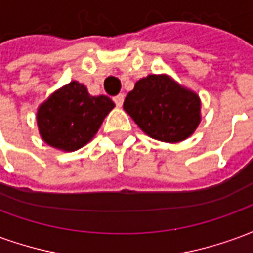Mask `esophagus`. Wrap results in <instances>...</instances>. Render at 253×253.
I'll return each instance as SVG.
<instances>
[{
  "label": "esophagus",
  "mask_w": 253,
  "mask_h": 253,
  "mask_svg": "<svg viewBox=\"0 0 253 253\" xmlns=\"http://www.w3.org/2000/svg\"><path fill=\"white\" fill-rule=\"evenodd\" d=\"M123 100H125V96H123L122 93L115 96V97H114V101H115L116 107H122V104H123Z\"/></svg>",
  "instance_id": "obj_1"
}]
</instances>
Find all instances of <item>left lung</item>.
I'll list each match as a JSON object with an SVG mask.
<instances>
[{
    "mask_svg": "<svg viewBox=\"0 0 253 253\" xmlns=\"http://www.w3.org/2000/svg\"><path fill=\"white\" fill-rule=\"evenodd\" d=\"M123 108L146 135L161 142H181L201 123L199 96L168 74L138 80Z\"/></svg>",
    "mask_w": 253,
    "mask_h": 253,
    "instance_id": "obj_1",
    "label": "left lung"
}]
</instances>
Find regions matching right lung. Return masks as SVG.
I'll use <instances>...</instances> for the list:
<instances>
[{
	"instance_id": "add662e5",
	"label": "right lung",
	"mask_w": 253,
	"mask_h": 253,
	"mask_svg": "<svg viewBox=\"0 0 253 253\" xmlns=\"http://www.w3.org/2000/svg\"><path fill=\"white\" fill-rule=\"evenodd\" d=\"M114 107L108 96H90L85 85L72 81L38 107L39 134L51 148L76 152L92 141Z\"/></svg>"
}]
</instances>
